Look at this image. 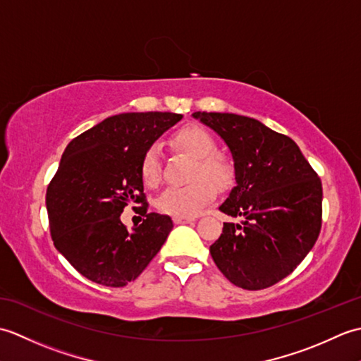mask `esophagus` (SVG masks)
Segmentation results:
<instances>
[{"instance_id":"1","label":"esophagus","mask_w":361,"mask_h":361,"mask_svg":"<svg viewBox=\"0 0 361 361\" xmlns=\"http://www.w3.org/2000/svg\"><path fill=\"white\" fill-rule=\"evenodd\" d=\"M173 221L176 225L180 224H192V221H195L194 217H173Z\"/></svg>"}]
</instances>
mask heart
<instances>
[{
	"label": "heart",
	"mask_w": 361,
	"mask_h": 361,
	"mask_svg": "<svg viewBox=\"0 0 361 361\" xmlns=\"http://www.w3.org/2000/svg\"><path fill=\"white\" fill-rule=\"evenodd\" d=\"M173 147L197 159L192 180L188 186H172L158 198V209L175 217H195L217 194V188H226L233 181V169L224 158L216 157V141L200 126H186L172 137ZM142 183L157 188L163 180V159L158 145L144 152L140 164Z\"/></svg>",
	"instance_id": "b5f03b06"
}]
</instances>
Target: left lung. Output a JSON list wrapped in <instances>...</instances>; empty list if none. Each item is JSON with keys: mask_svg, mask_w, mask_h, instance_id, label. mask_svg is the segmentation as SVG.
<instances>
[{"mask_svg": "<svg viewBox=\"0 0 361 361\" xmlns=\"http://www.w3.org/2000/svg\"><path fill=\"white\" fill-rule=\"evenodd\" d=\"M192 116L231 150L235 186L220 211L242 217L224 224L209 252L234 286L262 290L302 262L315 245L323 216V186L291 137L234 113Z\"/></svg>", "mask_w": 361, "mask_h": 361, "instance_id": "1", "label": "left lung"}]
</instances>
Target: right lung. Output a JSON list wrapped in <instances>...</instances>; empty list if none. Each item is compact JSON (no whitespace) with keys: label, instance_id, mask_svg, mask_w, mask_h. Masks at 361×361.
I'll list each match as a JSON object with an SVG mask.
<instances>
[{"label":"right lung","instance_id":"add662e5","mask_svg":"<svg viewBox=\"0 0 361 361\" xmlns=\"http://www.w3.org/2000/svg\"><path fill=\"white\" fill-rule=\"evenodd\" d=\"M176 113H121L66 145L46 190L54 247L87 279L105 287L135 281L163 247L173 224L147 214L140 173L144 152L181 121ZM127 204L146 216L132 232L120 221Z\"/></svg>","mask_w":361,"mask_h":361}]
</instances>
